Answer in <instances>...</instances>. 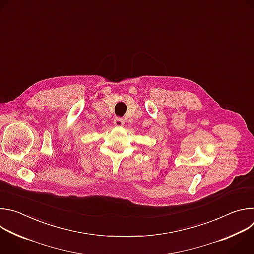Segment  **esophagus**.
Masks as SVG:
<instances>
[{"label":"esophagus","mask_w":254,"mask_h":254,"mask_svg":"<svg viewBox=\"0 0 254 254\" xmlns=\"http://www.w3.org/2000/svg\"><path fill=\"white\" fill-rule=\"evenodd\" d=\"M114 125H115L116 127H123V126L125 125V121H124V119L117 118V119H115V121H114Z\"/></svg>","instance_id":"obj_1"}]
</instances>
